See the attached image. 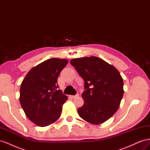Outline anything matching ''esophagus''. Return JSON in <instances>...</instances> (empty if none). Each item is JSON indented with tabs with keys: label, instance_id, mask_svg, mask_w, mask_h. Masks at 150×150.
<instances>
[{
	"label": "esophagus",
	"instance_id": "obj_1",
	"mask_svg": "<svg viewBox=\"0 0 150 150\" xmlns=\"http://www.w3.org/2000/svg\"><path fill=\"white\" fill-rule=\"evenodd\" d=\"M78 96H79V94H77L76 95H75V96H70V98H72V99H74V98H77V97H78Z\"/></svg>",
	"mask_w": 150,
	"mask_h": 150
}]
</instances>
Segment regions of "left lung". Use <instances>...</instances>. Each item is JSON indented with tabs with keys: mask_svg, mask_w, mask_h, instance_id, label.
I'll return each instance as SVG.
<instances>
[{
	"mask_svg": "<svg viewBox=\"0 0 150 150\" xmlns=\"http://www.w3.org/2000/svg\"><path fill=\"white\" fill-rule=\"evenodd\" d=\"M70 63L84 81V104L78 109L79 116L89 123H103L116 112L123 96L120 72L95 56L72 59Z\"/></svg>",
	"mask_w": 150,
	"mask_h": 150,
	"instance_id": "8db88e82",
	"label": "left lung"
}]
</instances>
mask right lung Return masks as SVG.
<instances>
[{"instance_id":"right-lung-1","label":"right lung","mask_w":150,"mask_h":150,"mask_svg":"<svg viewBox=\"0 0 150 150\" xmlns=\"http://www.w3.org/2000/svg\"><path fill=\"white\" fill-rule=\"evenodd\" d=\"M67 62L65 59H49L32 68L22 81L21 105L26 116L38 126L51 125L61 116L68 98L58 89L57 78Z\"/></svg>"}]
</instances>
